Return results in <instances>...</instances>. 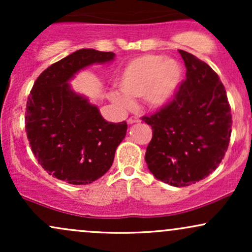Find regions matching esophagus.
Wrapping results in <instances>:
<instances>
[{"instance_id":"34e87169","label":"esophagus","mask_w":252,"mask_h":252,"mask_svg":"<svg viewBox=\"0 0 252 252\" xmlns=\"http://www.w3.org/2000/svg\"><path fill=\"white\" fill-rule=\"evenodd\" d=\"M138 122H140V118L135 117V116H131L128 120V124H134V123H138Z\"/></svg>"}]
</instances>
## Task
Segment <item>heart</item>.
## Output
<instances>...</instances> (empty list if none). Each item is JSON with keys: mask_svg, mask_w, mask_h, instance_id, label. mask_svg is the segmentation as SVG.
Masks as SVG:
<instances>
[{"mask_svg": "<svg viewBox=\"0 0 252 252\" xmlns=\"http://www.w3.org/2000/svg\"><path fill=\"white\" fill-rule=\"evenodd\" d=\"M182 82V67L178 60L162 56H142L123 67L117 79L122 94L112 92L110 99L122 110L134 106V98L143 97L152 109H161L174 99Z\"/></svg>", "mask_w": 252, "mask_h": 252, "instance_id": "1", "label": "heart"}]
</instances>
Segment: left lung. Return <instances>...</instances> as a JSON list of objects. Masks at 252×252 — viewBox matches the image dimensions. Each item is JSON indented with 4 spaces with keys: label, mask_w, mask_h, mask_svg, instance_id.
Here are the masks:
<instances>
[{
    "label": "left lung",
    "mask_w": 252,
    "mask_h": 252,
    "mask_svg": "<svg viewBox=\"0 0 252 252\" xmlns=\"http://www.w3.org/2000/svg\"><path fill=\"white\" fill-rule=\"evenodd\" d=\"M179 53L186 80L168 105L143 117L153 129L144 158L158 180L185 187L209 176L221 162L232 117L218 74L189 52Z\"/></svg>",
    "instance_id": "1"
}]
</instances>
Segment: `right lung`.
<instances>
[{
  "label": "right lung",
  "mask_w": 252,
  "mask_h": 252,
  "mask_svg": "<svg viewBox=\"0 0 252 252\" xmlns=\"http://www.w3.org/2000/svg\"><path fill=\"white\" fill-rule=\"evenodd\" d=\"M116 54L78 50L37 77L27 100L26 131L37 162L50 175L72 185L96 181L110 169L126 122H108L70 82L94 63H111Z\"/></svg>",
  "instance_id": "add662e5"
}]
</instances>
